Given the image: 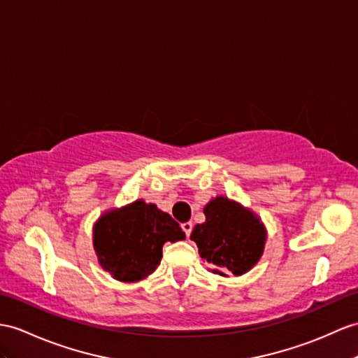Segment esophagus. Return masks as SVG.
Segmentation results:
<instances>
[{"mask_svg": "<svg viewBox=\"0 0 358 358\" xmlns=\"http://www.w3.org/2000/svg\"><path fill=\"white\" fill-rule=\"evenodd\" d=\"M180 226H182V231L185 232L187 237H189L191 231H193V223H191V222H185V223H182Z\"/></svg>", "mask_w": 358, "mask_h": 358, "instance_id": "34e87169", "label": "esophagus"}]
</instances>
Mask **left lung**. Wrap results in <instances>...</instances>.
I'll return each instance as SVG.
<instances>
[{
  "label": "left lung",
  "mask_w": 358,
  "mask_h": 358,
  "mask_svg": "<svg viewBox=\"0 0 358 358\" xmlns=\"http://www.w3.org/2000/svg\"><path fill=\"white\" fill-rule=\"evenodd\" d=\"M203 213L206 222L196 224L191 238L199 254L215 273L243 275L263 255L266 234L258 217L226 197L209 202Z\"/></svg>",
  "instance_id": "1"
}]
</instances>
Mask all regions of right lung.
<instances>
[{
    "mask_svg": "<svg viewBox=\"0 0 358 358\" xmlns=\"http://www.w3.org/2000/svg\"><path fill=\"white\" fill-rule=\"evenodd\" d=\"M185 238L171 215L143 200L103 215L94 228V248L101 267L115 280L139 281L153 273L167 241Z\"/></svg>",
    "mask_w": 358,
    "mask_h": 358,
    "instance_id": "obj_1",
    "label": "right lung"
}]
</instances>
